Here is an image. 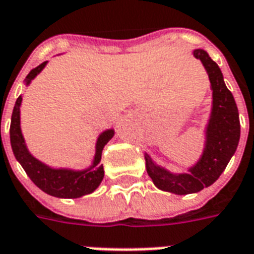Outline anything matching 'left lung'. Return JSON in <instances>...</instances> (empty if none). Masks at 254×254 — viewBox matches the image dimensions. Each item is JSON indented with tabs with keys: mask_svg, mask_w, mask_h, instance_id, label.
I'll return each instance as SVG.
<instances>
[{
	"mask_svg": "<svg viewBox=\"0 0 254 254\" xmlns=\"http://www.w3.org/2000/svg\"><path fill=\"white\" fill-rule=\"evenodd\" d=\"M193 57L201 61L212 90L211 114L204 128V148L200 158L187 168V172L178 174L159 166L148 152H144L147 174L155 186L175 194L196 193L212 186L235 155L240 140L239 110L225 86L223 72L205 50L194 49Z\"/></svg>",
	"mask_w": 254,
	"mask_h": 254,
	"instance_id": "left-lung-1",
	"label": "left lung"
}]
</instances>
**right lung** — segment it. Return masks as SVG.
Returning <instances> with one entry per match:
<instances>
[{
  "label": "right lung",
  "mask_w": 254,
  "mask_h": 254,
  "mask_svg": "<svg viewBox=\"0 0 254 254\" xmlns=\"http://www.w3.org/2000/svg\"><path fill=\"white\" fill-rule=\"evenodd\" d=\"M46 64L47 61L33 68L27 74L25 78L26 87L31 83V80L42 71ZM21 105H22V95H19L18 99L15 100L14 109L11 114L10 144L17 162L22 166L27 176L31 179V182L45 193L54 196V197L78 198L92 193L105 178L103 164H100L102 151L114 136L115 133L114 128L102 131L99 136L96 137L95 154L90 166L82 170H74V168H66V167L57 168V167H52L41 162L27 148L26 140L21 129Z\"/></svg>",
  "instance_id": "right-lung-1"
}]
</instances>
